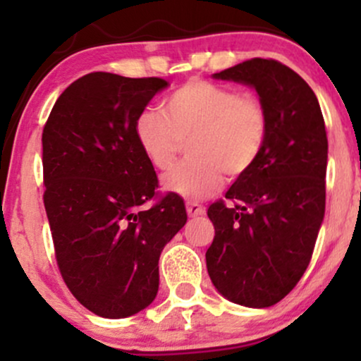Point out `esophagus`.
Here are the masks:
<instances>
[{"instance_id": "obj_1", "label": "esophagus", "mask_w": 361, "mask_h": 361, "mask_svg": "<svg viewBox=\"0 0 361 361\" xmlns=\"http://www.w3.org/2000/svg\"><path fill=\"white\" fill-rule=\"evenodd\" d=\"M186 214H188V217H198V215L204 214V207L198 205L197 202H186Z\"/></svg>"}]
</instances>
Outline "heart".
Returning <instances> with one entry per match:
<instances>
[{
	"label": "heart",
	"instance_id": "1",
	"mask_svg": "<svg viewBox=\"0 0 361 361\" xmlns=\"http://www.w3.org/2000/svg\"><path fill=\"white\" fill-rule=\"evenodd\" d=\"M267 106L252 94L207 80H190L164 102V111L144 110L135 137L159 171L175 166L190 142L183 164L164 176V188L202 200L221 188L224 178H241L255 166L268 139Z\"/></svg>",
	"mask_w": 361,
	"mask_h": 361
}]
</instances>
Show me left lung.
Instances as JSON below:
<instances>
[{
  "instance_id": "obj_1",
  "label": "left lung",
  "mask_w": 361,
  "mask_h": 361,
  "mask_svg": "<svg viewBox=\"0 0 361 361\" xmlns=\"http://www.w3.org/2000/svg\"><path fill=\"white\" fill-rule=\"evenodd\" d=\"M255 86L270 128L259 159L207 210L215 227L207 270L226 299L270 307L299 283L326 209L327 135L310 86L275 59L244 61L215 73Z\"/></svg>"
}]
</instances>
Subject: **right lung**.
I'll list each match as a JSON object with an SVG mask.
<instances>
[{
	"mask_svg": "<svg viewBox=\"0 0 361 361\" xmlns=\"http://www.w3.org/2000/svg\"><path fill=\"white\" fill-rule=\"evenodd\" d=\"M166 86L163 78L90 73L62 91L44 126V205L57 267L100 317H128L154 300L161 251L186 222L176 193L157 195L135 137V120Z\"/></svg>",
	"mask_w": 361,
	"mask_h": 361,
	"instance_id": "obj_1",
	"label": "right lung"
}]
</instances>
